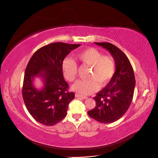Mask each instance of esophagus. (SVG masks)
Returning a JSON list of instances; mask_svg holds the SVG:
<instances>
[{
  "label": "esophagus",
  "instance_id": "1",
  "mask_svg": "<svg viewBox=\"0 0 158 158\" xmlns=\"http://www.w3.org/2000/svg\"><path fill=\"white\" fill-rule=\"evenodd\" d=\"M75 96H76V98H82V99H87V98H88V97H86V96H84V95H82L78 94H75Z\"/></svg>",
  "mask_w": 158,
  "mask_h": 158
}]
</instances>
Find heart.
<instances>
[{
  "label": "heart",
  "mask_w": 158,
  "mask_h": 158,
  "mask_svg": "<svg viewBox=\"0 0 158 158\" xmlns=\"http://www.w3.org/2000/svg\"><path fill=\"white\" fill-rule=\"evenodd\" d=\"M76 59L82 65L89 66L87 80H78L73 85L76 92L88 95L97 91L99 84L106 85L114 75L115 63L111 55H102L101 52L94 48H88L76 54ZM64 78L69 82H73L77 74V65L69 58H66L62 64Z\"/></svg>",
  "instance_id": "obj_1"
}]
</instances>
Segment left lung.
I'll list each match as a JSON object with an SVG mask.
<instances>
[{
  "label": "left lung",
  "instance_id": "8db88e82",
  "mask_svg": "<svg viewBox=\"0 0 158 158\" xmlns=\"http://www.w3.org/2000/svg\"><path fill=\"white\" fill-rule=\"evenodd\" d=\"M95 44L107 49L115 63V72L109 84L94 97L96 105L88 115L102 123H111L121 118L130 107L135 88L132 66L125 53L110 43Z\"/></svg>",
  "mask_w": 158,
  "mask_h": 158
}]
</instances>
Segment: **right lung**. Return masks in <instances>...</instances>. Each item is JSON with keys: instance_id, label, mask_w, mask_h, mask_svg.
<instances>
[{"instance_id": "right-lung-1", "label": "right lung", "mask_w": 158, "mask_h": 158, "mask_svg": "<svg viewBox=\"0 0 158 158\" xmlns=\"http://www.w3.org/2000/svg\"><path fill=\"white\" fill-rule=\"evenodd\" d=\"M80 44L62 42L51 44L38 49L28 63L24 73L22 97L27 111L36 121L46 126L60 122L67 114L74 93L69 92L63 77L62 64L71 51ZM35 77L44 85L37 89L33 84Z\"/></svg>"}]
</instances>
